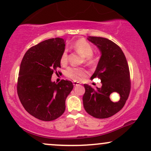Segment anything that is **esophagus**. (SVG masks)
Masks as SVG:
<instances>
[{
  "label": "esophagus",
  "mask_w": 151,
  "mask_h": 151,
  "mask_svg": "<svg viewBox=\"0 0 151 151\" xmlns=\"http://www.w3.org/2000/svg\"><path fill=\"white\" fill-rule=\"evenodd\" d=\"M73 84H74V86H77V85L79 84V82H77V81H73Z\"/></svg>",
  "instance_id": "1"
}]
</instances>
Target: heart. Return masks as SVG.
<instances>
[{"label":"heart","instance_id":"obj_1","mask_svg":"<svg viewBox=\"0 0 151 151\" xmlns=\"http://www.w3.org/2000/svg\"><path fill=\"white\" fill-rule=\"evenodd\" d=\"M72 48L77 53L83 56V61L88 65H93L96 63V59L93 55V48L91 45L85 39H81L76 41L72 45ZM68 61V50H65L60 56L61 64L65 65ZM65 75L74 81L79 80L80 77L84 76L86 72L82 68H69L65 71Z\"/></svg>","mask_w":151,"mask_h":151}]
</instances>
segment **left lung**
Segmentation results:
<instances>
[{
    "instance_id": "left-lung-1",
    "label": "left lung",
    "mask_w": 151,
    "mask_h": 151,
    "mask_svg": "<svg viewBox=\"0 0 151 151\" xmlns=\"http://www.w3.org/2000/svg\"><path fill=\"white\" fill-rule=\"evenodd\" d=\"M88 39L97 46L102 54L91 77L101 79L102 86L94 89L88 84L83 85V107L87 113L93 117L105 119L119 112L128 99L131 90L129 69L124 52L113 41L96 36H90ZM113 93H119L121 96L117 102H112L109 99Z\"/></svg>"
}]
</instances>
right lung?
Masks as SVG:
<instances>
[{
    "instance_id": "obj_1",
    "label": "right lung",
    "mask_w": 151,
    "mask_h": 151,
    "mask_svg": "<svg viewBox=\"0 0 151 151\" xmlns=\"http://www.w3.org/2000/svg\"><path fill=\"white\" fill-rule=\"evenodd\" d=\"M61 38L50 39L31 47L19 68L17 90L23 107L31 115L42 121H52L64 113L65 101L73 88L72 81L52 82V74L60 68L65 50ZM60 73V72L58 71Z\"/></svg>"
}]
</instances>
